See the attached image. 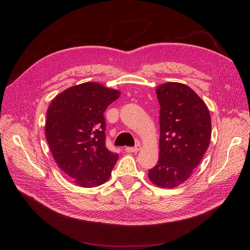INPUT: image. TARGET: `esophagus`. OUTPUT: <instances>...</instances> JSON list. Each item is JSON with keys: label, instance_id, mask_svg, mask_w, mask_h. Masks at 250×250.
<instances>
[{"label": "esophagus", "instance_id": "34e87169", "mask_svg": "<svg viewBox=\"0 0 250 250\" xmlns=\"http://www.w3.org/2000/svg\"><path fill=\"white\" fill-rule=\"evenodd\" d=\"M139 149H140V146L136 145L134 147H126L125 151L128 153H136L139 151Z\"/></svg>", "mask_w": 250, "mask_h": 250}]
</instances>
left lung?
Masks as SVG:
<instances>
[{"mask_svg":"<svg viewBox=\"0 0 250 250\" xmlns=\"http://www.w3.org/2000/svg\"><path fill=\"white\" fill-rule=\"evenodd\" d=\"M160 104L159 158L149 180L172 189L191 177L206 153L211 134L208 106L187 85L169 82L156 88Z\"/></svg>","mask_w":250,"mask_h":250,"instance_id":"obj_1","label":"left lung"}]
</instances>
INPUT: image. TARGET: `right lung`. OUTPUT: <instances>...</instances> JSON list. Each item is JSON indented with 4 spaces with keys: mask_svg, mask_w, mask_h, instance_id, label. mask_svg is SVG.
<instances>
[{
    "mask_svg": "<svg viewBox=\"0 0 250 250\" xmlns=\"http://www.w3.org/2000/svg\"><path fill=\"white\" fill-rule=\"evenodd\" d=\"M121 96L95 82L70 87L50 103L45 136L62 171L83 188L108 181L119 158L105 147L104 112Z\"/></svg>",
    "mask_w": 250,
    "mask_h": 250,
    "instance_id": "1",
    "label": "right lung"
}]
</instances>
